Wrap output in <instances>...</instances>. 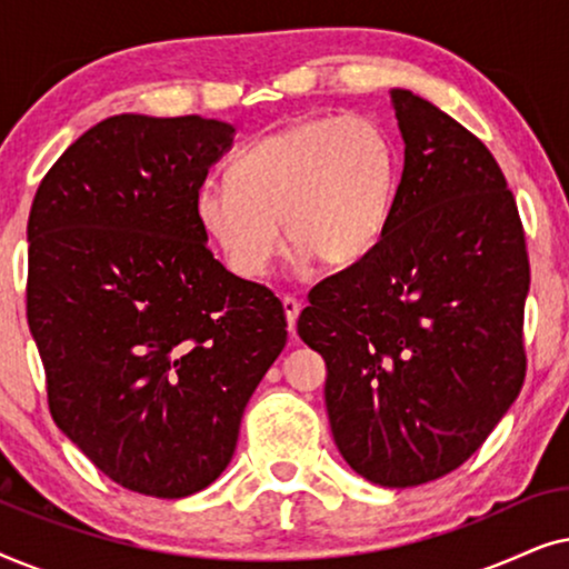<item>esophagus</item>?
<instances>
[{"label": "esophagus", "mask_w": 569, "mask_h": 569, "mask_svg": "<svg viewBox=\"0 0 569 569\" xmlns=\"http://www.w3.org/2000/svg\"><path fill=\"white\" fill-rule=\"evenodd\" d=\"M282 308L287 316V329L295 333V321H298V316H300V302L295 298H282Z\"/></svg>", "instance_id": "1"}]
</instances>
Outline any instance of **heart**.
<instances>
[{
    "mask_svg": "<svg viewBox=\"0 0 569 569\" xmlns=\"http://www.w3.org/2000/svg\"><path fill=\"white\" fill-rule=\"evenodd\" d=\"M396 189L388 131L368 116H323L248 144L228 183L201 186L193 212L232 274L259 279L284 253L286 229L323 267L362 261L383 238Z\"/></svg>",
    "mask_w": 569,
    "mask_h": 569,
    "instance_id": "b5f03b06",
    "label": "heart"
}]
</instances>
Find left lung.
I'll return each mask as SVG.
<instances>
[{
    "instance_id": "obj_1",
    "label": "left lung",
    "mask_w": 569,
    "mask_h": 569,
    "mask_svg": "<svg viewBox=\"0 0 569 569\" xmlns=\"http://www.w3.org/2000/svg\"><path fill=\"white\" fill-rule=\"evenodd\" d=\"M403 173L380 243L310 290L298 333L326 360L339 453L380 487L458 469L526 378L531 269L516 197L481 139L391 90Z\"/></svg>"
}]
</instances>
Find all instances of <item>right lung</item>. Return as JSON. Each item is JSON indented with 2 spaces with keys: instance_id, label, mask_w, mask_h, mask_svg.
I'll return each instance as SVG.
<instances>
[{
  "instance_id": "add662e5",
  "label": "right lung",
  "mask_w": 569,
  "mask_h": 569,
  "mask_svg": "<svg viewBox=\"0 0 569 569\" xmlns=\"http://www.w3.org/2000/svg\"><path fill=\"white\" fill-rule=\"evenodd\" d=\"M232 134L201 116H111L53 162L28 217L53 422L116 485L162 500L228 469L287 341L277 295L224 269L193 212Z\"/></svg>"
}]
</instances>
